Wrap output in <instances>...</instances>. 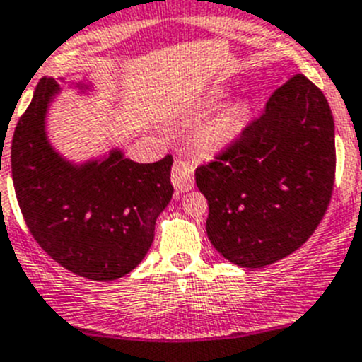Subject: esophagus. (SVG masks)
Masks as SVG:
<instances>
[{
  "mask_svg": "<svg viewBox=\"0 0 362 362\" xmlns=\"http://www.w3.org/2000/svg\"><path fill=\"white\" fill-rule=\"evenodd\" d=\"M171 182H173L175 189H177L178 193L189 191V189L194 185L193 168H191L187 162L177 158V160L173 162V169H171Z\"/></svg>",
  "mask_w": 362,
  "mask_h": 362,
  "instance_id": "esophagus-1",
  "label": "esophagus"
}]
</instances>
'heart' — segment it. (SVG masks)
<instances>
[{"label": "heart", "instance_id": "1", "mask_svg": "<svg viewBox=\"0 0 362 362\" xmlns=\"http://www.w3.org/2000/svg\"><path fill=\"white\" fill-rule=\"evenodd\" d=\"M242 112L240 110H227L220 113L216 119L204 129L202 144L207 149H218L230 144L242 129Z\"/></svg>", "mask_w": 362, "mask_h": 362}]
</instances>
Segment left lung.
Returning <instances> with one entry per match:
<instances>
[{"instance_id":"1","label":"left lung","mask_w":362,"mask_h":362,"mask_svg":"<svg viewBox=\"0 0 362 362\" xmlns=\"http://www.w3.org/2000/svg\"><path fill=\"white\" fill-rule=\"evenodd\" d=\"M194 177L209 204L207 236L223 258L259 269L292 254L317 229L334 191L327 97L303 74L292 76Z\"/></svg>"}]
</instances>
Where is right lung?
<instances>
[{"label": "right lung", "instance_id": "1", "mask_svg": "<svg viewBox=\"0 0 362 362\" xmlns=\"http://www.w3.org/2000/svg\"><path fill=\"white\" fill-rule=\"evenodd\" d=\"M57 92L55 81H41L14 129L8 151L19 209L54 262L81 278L113 281L129 274L151 247L155 221L173 197V157L136 164L112 151L103 162L71 165L45 133Z\"/></svg>", "mask_w": 362, "mask_h": 362}]
</instances>
